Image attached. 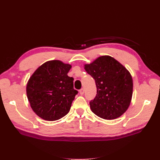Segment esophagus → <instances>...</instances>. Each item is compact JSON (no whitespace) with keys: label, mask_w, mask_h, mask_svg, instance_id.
<instances>
[{"label":"esophagus","mask_w":160,"mask_h":160,"mask_svg":"<svg viewBox=\"0 0 160 160\" xmlns=\"http://www.w3.org/2000/svg\"><path fill=\"white\" fill-rule=\"evenodd\" d=\"M79 93L81 95H83L84 94V89L83 88H82V89H81L79 90Z\"/></svg>","instance_id":"obj_1"}]
</instances>
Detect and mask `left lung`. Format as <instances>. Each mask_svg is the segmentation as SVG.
Wrapping results in <instances>:
<instances>
[{"mask_svg":"<svg viewBox=\"0 0 160 160\" xmlns=\"http://www.w3.org/2000/svg\"><path fill=\"white\" fill-rule=\"evenodd\" d=\"M85 69L95 80L97 94L89 102L98 117L114 119L128 109L133 94V80L124 66L110 56H101Z\"/></svg>","mask_w":160,"mask_h":160,"instance_id":"1","label":"left lung"}]
</instances>
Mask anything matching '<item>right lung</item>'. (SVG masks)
Here are the masks:
<instances>
[{
    "mask_svg": "<svg viewBox=\"0 0 160 160\" xmlns=\"http://www.w3.org/2000/svg\"><path fill=\"white\" fill-rule=\"evenodd\" d=\"M69 64L47 61L34 72L27 85L31 107L38 117L55 121L64 117L71 109L78 91L73 89V78L67 75Z\"/></svg>",
    "mask_w": 160,
    "mask_h": 160,
    "instance_id": "1",
    "label": "right lung"
}]
</instances>
